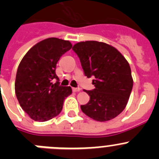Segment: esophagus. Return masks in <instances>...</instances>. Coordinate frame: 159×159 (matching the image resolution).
Returning a JSON list of instances; mask_svg holds the SVG:
<instances>
[{
  "label": "esophagus",
  "mask_w": 159,
  "mask_h": 159,
  "mask_svg": "<svg viewBox=\"0 0 159 159\" xmlns=\"http://www.w3.org/2000/svg\"><path fill=\"white\" fill-rule=\"evenodd\" d=\"M72 90H73V92H75V93H77V92L81 91V88H73Z\"/></svg>",
  "instance_id": "esophagus-1"
}]
</instances>
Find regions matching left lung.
Masks as SVG:
<instances>
[{"label": "left lung", "mask_w": 159, "mask_h": 159, "mask_svg": "<svg viewBox=\"0 0 159 159\" xmlns=\"http://www.w3.org/2000/svg\"><path fill=\"white\" fill-rule=\"evenodd\" d=\"M72 49L79 57L84 75L94 77V89H84L90 100L81 106L82 112L98 121L115 118L125 108L133 89L128 61L115 47L100 41H81Z\"/></svg>", "instance_id": "obj_1"}]
</instances>
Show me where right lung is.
I'll return each mask as SVG.
<instances>
[{
  "mask_svg": "<svg viewBox=\"0 0 159 159\" xmlns=\"http://www.w3.org/2000/svg\"><path fill=\"white\" fill-rule=\"evenodd\" d=\"M71 48L69 41L47 38L33 46L19 63L15 92L19 105L33 120L46 121L57 116L65 98L72 93L70 86L59 85L56 75V63Z\"/></svg>",
  "mask_w": 159,
  "mask_h": 159,
  "instance_id": "obj_1",
  "label": "right lung"
}]
</instances>
